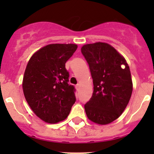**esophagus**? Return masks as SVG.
<instances>
[{"label": "esophagus", "instance_id": "obj_1", "mask_svg": "<svg viewBox=\"0 0 154 154\" xmlns=\"http://www.w3.org/2000/svg\"><path fill=\"white\" fill-rule=\"evenodd\" d=\"M80 85L79 84V83H78V84L76 85L75 87H76V88H77V90H79V88H80Z\"/></svg>", "mask_w": 154, "mask_h": 154}]
</instances>
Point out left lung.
I'll list each match as a JSON object with an SVG mask.
<instances>
[{
    "instance_id": "1",
    "label": "left lung",
    "mask_w": 154,
    "mask_h": 154,
    "mask_svg": "<svg viewBox=\"0 0 154 154\" xmlns=\"http://www.w3.org/2000/svg\"><path fill=\"white\" fill-rule=\"evenodd\" d=\"M81 52L94 85L92 96L84 105L87 117L98 125L111 123L122 114L131 97L133 83L128 64L107 43L85 45Z\"/></svg>"
}]
</instances>
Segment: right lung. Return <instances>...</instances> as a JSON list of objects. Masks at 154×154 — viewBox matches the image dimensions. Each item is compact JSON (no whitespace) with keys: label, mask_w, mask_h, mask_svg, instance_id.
<instances>
[{"label":"right lung","mask_w":154,"mask_h":154,"mask_svg":"<svg viewBox=\"0 0 154 154\" xmlns=\"http://www.w3.org/2000/svg\"><path fill=\"white\" fill-rule=\"evenodd\" d=\"M77 48L74 44L48 45L27 63L22 83L24 97L33 112L47 123L65 120L76 101L66 63Z\"/></svg>","instance_id":"right-lung-1"}]
</instances>
